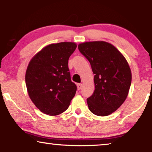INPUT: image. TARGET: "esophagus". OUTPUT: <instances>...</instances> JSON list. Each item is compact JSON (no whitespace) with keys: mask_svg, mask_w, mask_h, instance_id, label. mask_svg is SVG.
<instances>
[{"mask_svg":"<svg viewBox=\"0 0 152 152\" xmlns=\"http://www.w3.org/2000/svg\"><path fill=\"white\" fill-rule=\"evenodd\" d=\"M77 86L78 90H80V89L82 88V84H77Z\"/></svg>","mask_w":152,"mask_h":152,"instance_id":"obj_1","label":"esophagus"}]
</instances>
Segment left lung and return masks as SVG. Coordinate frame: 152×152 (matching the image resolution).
Instances as JSON below:
<instances>
[{"instance_id":"obj_1","label":"left lung","mask_w":152,"mask_h":152,"mask_svg":"<svg viewBox=\"0 0 152 152\" xmlns=\"http://www.w3.org/2000/svg\"><path fill=\"white\" fill-rule=\"evenodd\" d=\"M78 49L90 62L95 75V91L86 100L88 109L96 115H109L128 95L132 83L128 62L114 45L105 41L82 43Z\"/></svg>"}]
</instances>
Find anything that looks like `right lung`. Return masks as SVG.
<instances>
[{
  "instance_id": "obj_1",
  "label": "right lung",
  "mask_w": 152,
  "mask_h": 152,
  "mask_svg": "<svg viewBox=\"0 0 152 152\" xmlns=\"http://www.w3.org/2000/svg\"><path fill=\"white\" fill-rule=\"evenodd\" d=\"M77 44L52 43L30 60L26 73L29 97L34 105L49 115H59L69 107L77 86L71 81L68 59Z\"/></svg>"
}]
</instances>
